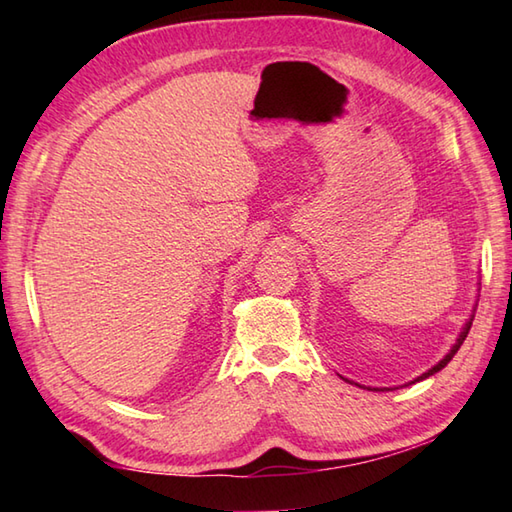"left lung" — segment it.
I'll return each instance as SVG.
<instances>
[{
    "mask_svg": "<svg viewBox=\"0 0 512 512\" xmlns=\"http://www.w3.org/2000/svg\"><path fill=\"white\" fill-rule=\"evenodd\" d=\"M473 317H475V314H471V319L469 321H466V325H464V330L460 332V336H458V341H455V345L451 347V352L447 354V356H444L442 358V361L438 363V365H433L431 369H429V372H424L422 376H418L416 380H411V383H418V380H424V378H429V376H433V374H436V372H440V369L442 367H447L449 365V361H451V358L455 356V354H458V350H460V345L464 343V339H466V334H469V330H471V325H473ZM347 383H350V380H347ZM380 391V389H378Z\"/></svg>",
    "mask_w": 512,
    "mask_h": 512,
    "instance_id": "1",
    "label": "left lung"
}]
</instances>
